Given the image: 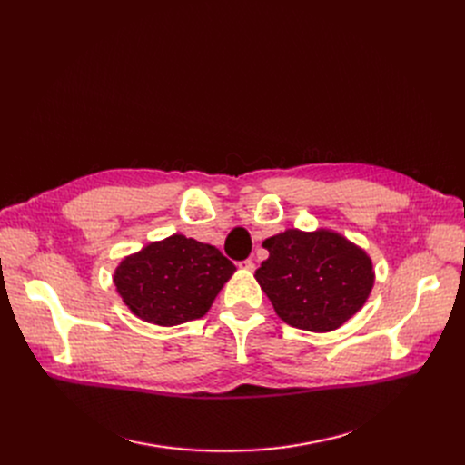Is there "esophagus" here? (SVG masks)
I'll list each match as a JSON object with an SVG mask.
<instances>
[{
  "instance_id": "34e87169",
  "label": "esophagus",
  "mask_w": 465,
  "mask_h": 465,
  "mask_svg": "<svg viewBox=\"0 0 465 465\" xmlns=\"http://www.w3.org/2000/svg\"><path fill=\"white\" fill-rule=\"evenodd\" d=\"M237 267L242 272H254V262L252 260H242V262L237 263Z\"/></svg>"
}]
</instances>
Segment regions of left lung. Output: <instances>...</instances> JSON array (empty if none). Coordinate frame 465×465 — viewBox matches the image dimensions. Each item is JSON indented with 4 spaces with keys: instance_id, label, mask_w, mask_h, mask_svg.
Instances as JSON below:
<instances>
[{
    "instance_id": "obj_1",
    "label": "left lung",
    "mask_w": 465,
    "mask_h": 465,
    "mask_svg": "<svg viewBox=\"0 0 465 465\" xmlns=\"http://www.w3.org/2000/svg\"><path fill=\"white\" fill-rule=\"evenodd\" d=\"M262 247L270 258L254 277L288 326L333 331L371 294L375 270L370 254L333 230L288 228L267 237Z\"/></svg>"
}]
</instances>
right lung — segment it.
<instances>
[{
    "label": "right lung",
    "mask_w": 465,
    "mask_h": 465,
    "mask_svg": "<svg viewBox=\"0 0 465 465\" xmlns=\"http://www.w3.org/2000/svg\"><path fill=\"white\" fill-rule=\"evenodd\" d=\"M233 273L216 247L173 233L122 260L113 282L137 319L169 328L202 319Z\"/></svg>",
    "instance_id": "right-lung-1"
}]
</instances>
